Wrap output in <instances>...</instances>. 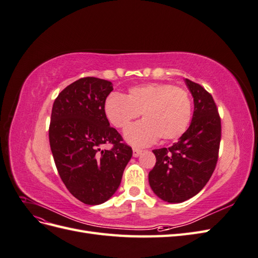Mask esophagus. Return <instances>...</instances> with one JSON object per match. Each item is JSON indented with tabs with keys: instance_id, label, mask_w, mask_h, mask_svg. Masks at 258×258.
<instances>
[{
	"instance_id": "obj_1",
	"label": "esophagus",
	"mask_w": 258,
	"mask_h": 258,
	"mask_svg": "<svg viewBox=\"0 0 258 258\" xmlns=\"http://www.w3.org/2000/svg\"><path fill=\"white\" fill-rule=\"evenodd\" d=\"M132 152H134V157H139L140 155L142 154V150H140V148H134V150H132Z\"/></svg>"
}]
</instances>
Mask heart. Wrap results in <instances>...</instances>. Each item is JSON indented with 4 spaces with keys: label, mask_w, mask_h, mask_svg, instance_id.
<instances>
[{
    "label": "heart",
    "mask_w": 258,
    "mask_h": 258,
    "mask_svg": "<svg viewBox=\"0 0 258 258\" xmlns=\"http://www.w3.org/2000/svg\"><path fill=\"white\" fill-rule=\"evenodd\" d=\"M104 113L113 126L127 129L141 115L144 120L129 128L126 140L137 146L177 139L188 128L191 100L185 89L170 84L151 83L135 86L127 97L112 93L105 100Z\"/></svg>",
    "instance_id": "heart-1"
}]
</instances>
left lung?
Wrapping results in <instances>:
<instances>
[{
    "label": "left lung",
    "instance_id": "1",
    "mask_svg": "<svg viewBox=\"0 0 258 258\" xmlns=\"http://www.w3.org/2000/svg\"><path fill=\"white\" fill-rule=\"evenodd\" d=\"M185 83L194 98L190 126L171 147L153 151L156 163L148 173L156 196L170 204L188 200L206 186L216 167L222 136L212 96L197 83Z\"/></svg>",
    "mask_w": 258,
    "mask_h": 258
}]
</instances>
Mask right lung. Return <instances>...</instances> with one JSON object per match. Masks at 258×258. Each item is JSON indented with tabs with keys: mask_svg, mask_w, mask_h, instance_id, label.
<instances>
[{
	"mask_svg": "<svg viewBox=\"0 0 258 258\" xmlns=\"http://www.w3.org/2000/svg\"><path fill=\"white\" fill-rule=\"evenodd\" d=\"M113 84L83 77L56 98L49 124V143L58 173L68 190L85 205H101L118 188L132 150L110 127L104 103ZM110 143L111 150L99 146Z\"/></svg>",
	"mask_w": 258,
	"mask_h": 258,
	"instance_id": "obj_1",
	"label": "right lung"
}]
</instances>
